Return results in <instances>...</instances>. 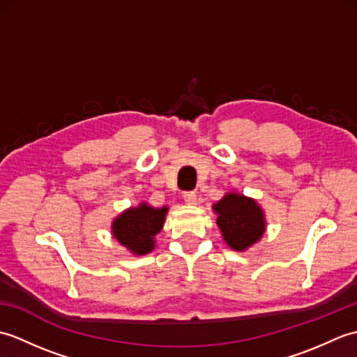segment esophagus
I'll use <instances>...</instances> for the list:
<instances>
[{"label":"esophagus","mask_w":357,"mask_h":357,"mask_svg":"<svg viewBox=\"0 0 357 357\" xmlns=\"http://www.w3.org/2000/svg\"><path fill=\"white\" fill-rule=\"evenodd\" d=\"M183 198H184V201H185L187 204H190V206H195V204L198 202V196H196L195 192H185V193L183 195Z\"/></svg>","instance_id":"obj_1"}]
</instances>
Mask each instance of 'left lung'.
<instances>
[{
  "mask_svg": "<svg viewBox=\"0 0 357 357\" xmlns=\"http://www.w3.org/2000/svg\"><path fill=\"white\" fill-rule=\"evenodd\" d=\"M213 210L218 215L216 224L230 248L244 252L262 238L265 216L255 199L241 193H227Z\"/></svg>",
  "mask_w": 357,
  "mask_h": 357,
  "instance_id": "left-lung-1",
  "label": "left lung"
}]
</instances>
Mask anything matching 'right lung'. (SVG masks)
Returning <instances> with one entry per match:
<instances>
[{
  "mask_svg": "<svg viewBox=\"0 0 357 357\" xmlns=\"http://www.w3.org/2000/svg\"><path fill=\"white\" fill-rule=\"evenodd\" d=\"M167 211L169 207L155 208L146 202L127 208L113 221V236L133 255H147L155 248V236L162 229Z\"/></svg>",
  "mask_w": 357,
  "mask_h": 357,
  "instance_id": "right-lung-1",
  "label": "right lung"
}]
</instances>
